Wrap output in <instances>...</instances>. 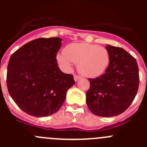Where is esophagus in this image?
I'll list each match as a JSON object with an SVG mask.
<instances>
[{
  "label": "esophagus",
  "instance_id": "esophagus-1",
  "mask_svg": "<svg viewBox=\"0 0 147 147\" xmlns=\"http://www.w3.org/2000/svg\"><path fill=\"white\" fill-rule=\"evenodd\" d=\"M80 78L81 77L79 76V75H74V80H75V82H77V81H78L79 79H80Z\"/></svg>",
  "mask_w": 147,
  "mask_h": 147
}]
</instances>
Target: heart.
Masks as SVG:
<instances>
[{"label": "heart", "mask_w": 147, "mask_h": 147, "mask_svg": "<svg viewBox=\"0 0 147 147\" xmlns=\"http://www.w3.org/2000/svg\"><path fill=\"white\" fill-rule=\"evenodd\" d=\"M57 60L66 70L72 69V63L78 64L80 73L87 78H97L105 73L110 61L107 49L87 42H77L67 45L64 54H58Z\"/></svg>", "instance_id": "1"}]
</instances>
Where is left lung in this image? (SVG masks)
<instances>
[{
    "instance_id": "8db88e82",
    "label": "left lung",
    "mask_w": 147,
    "mask_h": 147,
    "mask_svg": "<svg viewBox=\"0 0 147 147\" xmlns=\"http://www.w3.org/2000/svg\"><path fill=\"white\" fill-rule=\"evenodd\" d=\"M110 61L105 74L88 79L86 93L90 110L99 117H114L123 113L131 104L139 88L137 60L123 48L107 45Z\"/></svg>"
}]
</instances>
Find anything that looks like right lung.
Listing matches in <instances>:
<instances>
[{
  "label": "right lung",
  "mask_w": 147,
  "mask_h": 147,
  "mask_svg": "<svg viewBox=\"0 0 147 147\" xmlns=\"http://www.w3.org/2000/svg\"><path fill=\"white\" fill-rule=\"evenodd\" d=\"M60 38H38L25 44L10 57L7 87L23 111L41 117L55 113L75 84L73 75L62 72L57 63Z\"/></svg>",
  "instance_id": "1"
}]
</instances>
